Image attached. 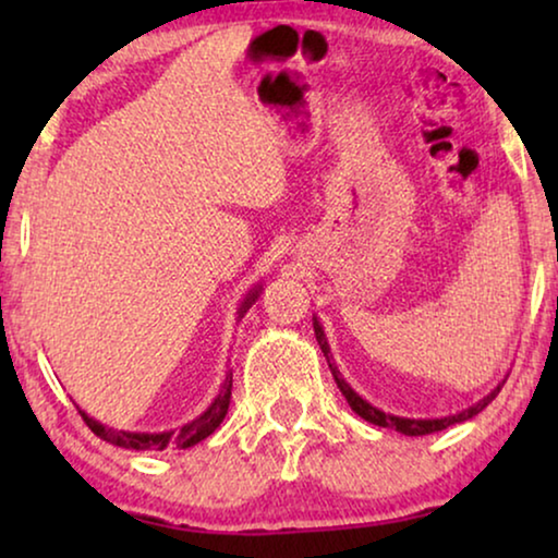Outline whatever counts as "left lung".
<instances>
[{
    "instance_id": "1",
    "label": "left lung",
    "mask_w": 558,
    "mask_h": 558,
    "mask_svg": "<svg viewBox=\"0 0 558 558\" xmlns=\"http://www.w3.org/2000/svg\"><path fill=\"white\" fill-rule=\"evenodd\" d=\"M315 335H317L319 348H323V353H325V357H327V363H330V371H332V376H335V384H338L342 396H345V401L350 403V409H353L355 414L361 416V418H365V422H371V424H376V426H384V429H396V432L407 434V437H424V434L441 432V429H447V426H452V424L468 422V418L480 414V411H483V409L487 407V403H490V401L495 399V396L500 393V388H502V386H498L490 396H485L483 401H477L475 407L464 409V411H460V414H454V416H445V418H403V416H393V414H386V411H380V409H376V407H371L368 401H363L361 396H357V393L353 391V388H350V386L345 384V378L340 376V371L335 368V363L330 361V348H327L325 332H323V327H319L317 319H315Z\"/></svg>"
}]
</instances>
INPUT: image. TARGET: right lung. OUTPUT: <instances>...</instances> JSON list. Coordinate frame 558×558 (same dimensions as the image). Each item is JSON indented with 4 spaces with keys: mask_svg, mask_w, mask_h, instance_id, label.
Here are the masks:
<instances>
[{
    "mask_svg": "<svg viewBox=\"0 0 558 558\" xmlns=\"http://www.w3.org/2000/svg\"><path fill=\"white\" fill-rule=\"evenodd\" d=\"M256 300V292L248 296L246 302H243V310L241 315L246 312V307L251 302ZM231 388H233V373L228 371V376L223 380V388H220L218 399L210 403V409L205 411L201 418H195L193 424L182 426L180 432H162V434H132V432H113V429H106L104 424L94 422V418L86 416L81 411L83 422L90 432L96 434L98 439L109 441V445H117V447H124V449H165V447H178V449H187L197 445V441H203L205 437H210L213 432L218 429L220 422H223L226 414H228V403H231Z\"/></svg>",
    "mask_w": 558,
    "mask_h": 558,
    "instance_id": "1",
    "label": "right lung"
}]
</instances>
